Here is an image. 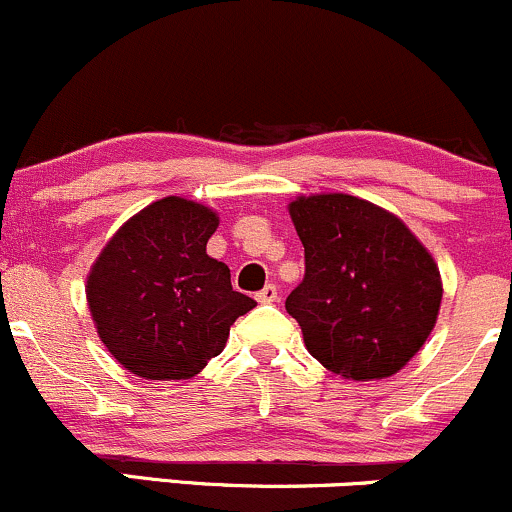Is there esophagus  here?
I'll return each instance as SVG.
<instances>
[{
    "mask_svg": "<svg viewBox=\"0 0 512 512\" xmlns=\"http://www.w3.org/2000/svg\"><path fill=\"white\" fill-rule=\"evenodd\" d=\"M255 299L260 301V304H274V301L279 299L277 287H274V284H267V287L262 289V292H257V297H255Z\"/></svg>",
    "mask_w": 512,
    "mask_h": 512,
    "instance_id": "34e87169",
    "label": "esophagus"
}]
</instances>
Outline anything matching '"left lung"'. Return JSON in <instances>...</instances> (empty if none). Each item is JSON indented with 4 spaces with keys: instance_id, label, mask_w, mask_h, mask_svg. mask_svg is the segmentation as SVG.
Returning a JSON list of instances; mask_svg holds the SVG:
<instances>
[{
    "instance_id": "left-lung-1",
    "label": "left lung",
    "mask_w": 512,
    "mask_h": 512,
    "mask_svg": "<svg viewBox=\"0 0 512 512\" xmlns=\"http://www.w3.org/2000/svg\"><path fill=\"white\" fill-rule=\"evenodd\" d=\"M304 245V282L287 297L306 351L346 380L400 373L437 324L441 274L395 213L348 193L289 203Z\"/></svg>"
}]
</instances>
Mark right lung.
Listing matches in <instances>:
<instances>
[{"label": "right lung", "mask_w": 512, "mask_h": 512, "mask_svg": "<svg viewBox=\"0 0 512 512\" xmlns=\"http://www.w3.org/2000/svg\"><path fill=\"white\" fill-rule=\"evenodd\" d=\"M218 213L166 196L107 240L85 282L100 341L144 380H188L223 353L230 326L255 309L206 252Z\"/></svg>", "instance_id": "obj_1"}]
</instances>
